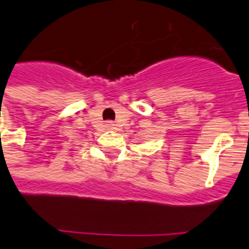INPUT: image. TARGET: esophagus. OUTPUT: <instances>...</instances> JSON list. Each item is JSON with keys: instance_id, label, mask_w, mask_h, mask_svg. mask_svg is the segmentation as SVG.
I'll list each match as a JSON object with an SVG mask.
<instances>
[{"instance_id": "obj_1", "label": "esophagus", "mask_w": 249, "mask_h": 249, "mask_svg": "<svg viewBox=\"0 0 249 249\" xmlns=\"http://www.w3.org/2000/svg\"><path fill=\"white\" fill-rule=\"evenodd\" d=\"M107 128H110V129H112V128H114V123H111V121H108V123H107Z\"/></svg>"}]
</instances>
